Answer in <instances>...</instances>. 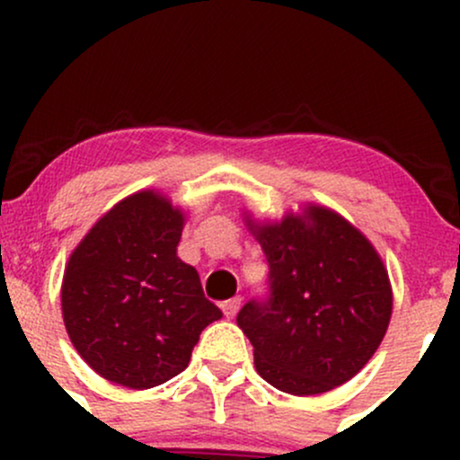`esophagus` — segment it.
Instances as JSON below:
<instances>
[{"label": "esophagus", "mask_w": 460, "mask_h": 460, "mask_svg": "<svg viewBox=\"0 0 460 460\" xmlns=\"http://www.w3.org/2000/svg\"><path fill=\"white\" fill-rule=\"evenodd\" d=\"M240 305H242V298L240 296L225 300V303L220 305V309H223L225 318H229V320L235 318V314H237V309H240Z\"/></svg>", "instance_id": "34e87169"}]
</instances>
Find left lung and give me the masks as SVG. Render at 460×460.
Instances as JSON below:
<instances>
[{
  "instance_id": "obj_1",
  "label": "left lung",
  "mask_w": 460,
  "mask_h": 460,
  "mask_svg": "<svg viewBox=\"0 0 460 460\" xmlns=\"http://www.w3.org/2000/svg\"><path fill=\"white\" fill-rule=\"evenodd\" d=\"M244 214L270 266V298L237 314L260 376L292 395L348 383L392 320L394 292L378 251L324 205L307 203L272 223Z\"/></svg>"
}]
</instances>
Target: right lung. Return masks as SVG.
Wrapping results in <instances>:
<instances>
[{
  "mask_svg": "<svg viewBox=\"0 0 460 460\" xmlns=\"http://www.w3.org/2000/svg\"><path fill=\"white\" fill-rule=\"evenodd\" d=\"M186 214L160 190L108 209L68 257L62 320L99 376L151 389L188 367L200 331L223 318L199 272L177 257Z\"/></svg>",
  "mask_w": 460,
  "mask_h": 460,
  "instance_id": "obj_1",
  "label": "right lung"
}]
</instances>
